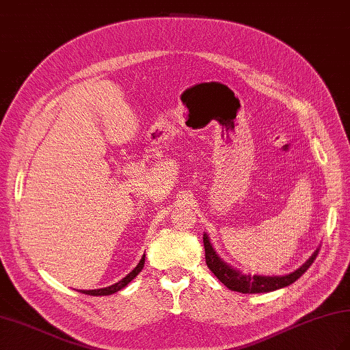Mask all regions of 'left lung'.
Masks as SVG:
<instances>
[{
    "instance_id": "left-lung-1",
    "label": "left lung",
    "mask_w": 350,
    "mask_h": 350,
    "mask_svg": "<svg viewBox=\"0 0 350 350\" xmlns=\"http://www.w3.org/2000/svg\"><path fill=\"white\" fill-rule=\"evenodd\" d=\"M203 243H204L207 267H209L215 277H217L226 287L241 293H267V292H273V290L293 284V282L298 280L301 275H304V272H306L311 265H313L319 252V248H317L307 262L302 266H299L296 271L290 272L287 275H273V277H271V275L243 273L239 269H236V267L226 263L224 260L219 257L217 250L213 248L211 237L207 233L203 234Z\"/></svg>"
}]
</instances>
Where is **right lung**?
<instances>
[{
	"label": "right lung",
	"instance_id": "add662e5",
	"mask_svg": "<svg viewBox=\"0 0 350 350\" xmlns=\"http://www.w3.org/2000/svg\"><path fill=\"white\" fill-rule=\"evenodd\" d=\"M144 262H146V254H143V257H141L139 263L133 267V269L126 275L124 278H122L118 282H116V284L113 286H108V287H103V288H94V290H78V292L84 293V295H92V296H108V295H113V293H117L118 290H122L123 287H126L129 284V282L137 277V275L141 272V269L144 267Z\"/></svg>",
	"mask_w": 350,
	"mask_h": 350
}]
</instances>
